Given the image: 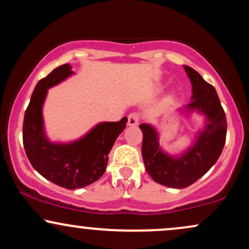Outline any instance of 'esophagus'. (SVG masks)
<instances>
[{
  "instance_id": "obj_1",
  "label": "esophagus",
  "mask_w": 249,
  "mask_h": 249,
  "mask_svg": "<svg viewBox=\"0 0 249 249\" xmlns=\"http://www.w3.org/2000/svg\"><path fill=\"white\" fill-rule=\"evenodd\" d=\"M139 121H141V116L137 112H132L127 116V125H130V126H136V125H138Z\"/></svg>"
}]
</instances>
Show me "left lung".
Segmentation results:
<instances>
[{"mask_svg": "<svg viewBox=\"0 0 249 249\" xmlns=\"http://www.w3.org/2000/svg\"><path fill=\"white\" fill-rule=\"evenodd\" d=\"M184 68L193 87L192 102L186 107L201 111L208 117L206 128L200 133L196 145L180 158H172L160 151L156 131L150 125H139L146 172L156 182L173 188L190 186L208 172L222 152L227 131L225 111L215 89L192 68Z\"/></svg>", "mask_w": 249, "mask_h": 249, "instance_id": "obj_1", "label": "left lung"}]
</instances>
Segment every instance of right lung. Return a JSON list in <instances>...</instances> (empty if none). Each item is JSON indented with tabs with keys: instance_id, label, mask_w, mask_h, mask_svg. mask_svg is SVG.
I'll return each mask as SVG.
<instances>
[{
	"instance_id": "1",
	"label": "right lung",
	"mask_w": 249,
	"mask_h": 249,
	"mask_svg": "<svg viewBox=\"0 0 249 249\" xmlns=\"http://www.w3.org/2000/svg\"><path fill=\"white\" fill-rule=\"evenodd\" d=\"M72 73L69 64L56 68L37 83L24 113L23 145L33 167L58 186L75 190L92 184L104 174L108 153L127 118L102 123L84 138L71 144H53L43 132L42 105L48 89Z\"/></svg>"
}]
</instances>
